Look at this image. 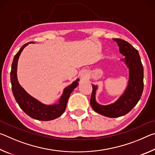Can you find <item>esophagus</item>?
Wrapping results in <instances>:
<instances>
[{"label": "esophagus", "instance_id": "obj_1", "mask_svg": "<svg viewBox=\"0 0 155 155\" xmlns=\"http://www.w3.org/2000/svg\"><path fill=\"white\" fill-rule=\"evenodd\" d=\"M81 77H82V78H85V77H84V75H82V76H81Z\"/></svg>", "mask_w": 155, "mask_h": 155}]
</instances>
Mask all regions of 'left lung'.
Here are the masks:
<instances>
[{
  "label": "left lung",
  "instance_id": "left-lung-1",
  "mask_svg": "<svg viewBox=\"0 0 155 155\" xmlns=\"http://www.w3.org/2000/svg\"><path fill=\"white\" fill-rule=\"evenodd\" d=\"M114 40L118 45L120 53L125 56L122 60H124L129 68L128 85L123 95L115 103L109 105H101L95 100L97 86L92 85L90 104L94 111L100 114L109 117H118L130 111L140 101L143 90V68L137 49L122 39L114 38Z\"/></svg>",
  "mask_w": 155,
  "mask_h": 155
}]
</instances>
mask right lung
<instances>
[{"label":"right lung","instance_id":"obj_1","mask_svg":"<svg viewBox=\"0 0 155 155\" xmlns=\"http://www.w3.org/2000/svg\"><path fill=\"white\" fill-rule=\"evenodd\" d=\"M28 44V43L24 44L20 49V51L17 52L12 65L10 76H11L12 89L14 98L22 111L32 118L41 120V121H49V120L56 119L61 116L65 111L70 94L78 85V78L77 81H74L72 85L65 88L63 95L61 96L59 103L57 104H53V105H46L41 103L38 100L33 98L26 92L24 89L20 85L17 79L16 74L18 58L20 55L21 52Z\"/></svg>","mask_w":155,"mask_h":155}]
</instances>
